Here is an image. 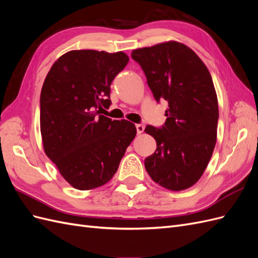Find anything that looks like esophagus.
<instances>
[{
	"label": "esophagus",
	"instance_id": "esophagus-1",
	"mask_svg": "<svg viewBox=\"0 0 258 258\" xmlns=\"http://www.w3.org/2000/svg\"><path fill=\"white\" fill-rule=\"evenodd\" d=\"M136 128H137V132H138V135L142 134V132L144 131V126H143L142 123H137V124H136Z\"/></svg>",
	"mask_w": 258,
	"mask_h": 258
}]
</instances>
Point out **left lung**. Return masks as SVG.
<instances>
[{"mask_svg": "<svg viewBox=\"0 0 258 258\" xmlns=\"http://www.w3.org/2000/svg\"><path fill=\"white\" fill-rule=\"evenodd\" d=\"M155 100L169 108L161 127L145 132L157 143L144 160L153 181L170 190H183L204 174L216 143L218 104L212 77L201 59L178 42L132 51Z\"/></svg>", "mask_w": 258, "mask_h": 258, "instance_id": "left-lung-1", "label": "left lung"}]
</instances>
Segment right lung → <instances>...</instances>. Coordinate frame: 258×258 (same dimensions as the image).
Instances as JSON below:
<instances>
[{
    "label": "right lung",
    "instance_id": "right-lung-1",
    "mask_svg": "<svg viewBox=\"0 0 258 258\" xmlns=\"http://www.w3.org/2000/svg\"><path fill=\"white\" fill-rule=\"evenodd\" d=\"M128 61L122 51L72 50L46 76L40 99L44 151L76 189L110 181L137 135L132 122L101 115L112 103L113 80Z\"/></svg>",
    "mask_w": 258,
    "mask_h": 258
}]
</instances>
